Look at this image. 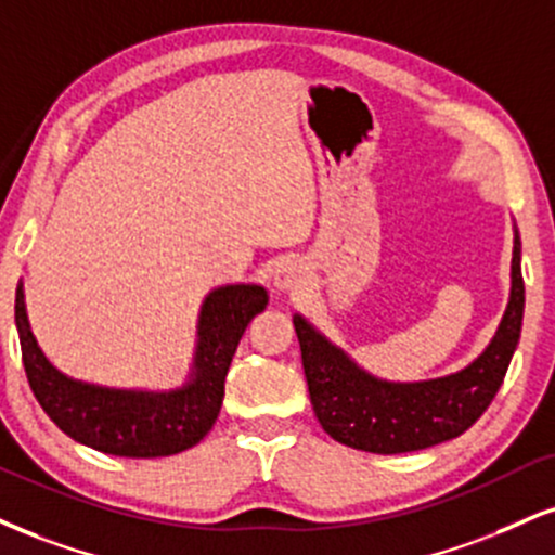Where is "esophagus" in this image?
<instances>
[{
	"label": "esophagus",
	"mask_w": 555,
	"mask_h": 555,
	"mask_svg": "<svg viewBox=\"0 0 555 555\" xmlns=\"http://www.w3.org/2000/svg\"><path fill=\"white\" fill-rule=\"evenodd\" d=\"M305 282H307V271L299 260L286 258L276 266V271H273V286H276L279 292H297L302 289Z\"/></svg>",
	"instance_id": "obj_1"
}]
</instances>
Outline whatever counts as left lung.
Returning <instances> with one entry per match:
<instances>
[{
	"mask_svg": "<svg viewBox=\"0 0 555 555\" xmlns=\"http://www.w3.org/2000/svg\"><path fill=\"white\" fill-rule=\"evenodd\" d=\"M522 243L514 227L509 302L496 333L463 370L392 383L359 366L341 346L297 312L295 323L310 403L320 426L353 450L398 455L455 439L478 422L504 383L525 315Z\"/></svg>",
	"mask_w": 555,
	"mask_h": 555,
	"instance_id": "1",
	"label": "left lung"
}]
</instances>
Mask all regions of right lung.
<instances>
[{"instance_id":"add662e5","label":"right lung","mask_w":555,"mask_h":555,"mask_svg":"<svg viewBox=\"0 0 555 555\" xmlns=\"http://www.w3.org/2000/svg\"><path fill=\"white\" fill-rule=\"evenodd\" d=\"M260 284L214 286L198 307L189 375L170 390H133L64 375L30 328L25 286L15 292V325L30 390L53 424L79 444L118 457H165L198 444L217 422L224 377L245 328L266 310Z\"/></svg>"}]
</instances>
